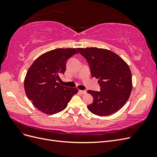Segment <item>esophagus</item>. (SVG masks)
<instances>
[{"label": "esophagus", "mask_w": 157, "mask_h": 157, "mask_svg": "<svg viewBox=\"0 0 157 157\" xmlns=\"http://www.w3.org/2000/svg\"><path fill=\"white\" fill-rule=\"evenodd\" d=\"M80 93H82V94H86V90H80L79 91Z\"/></svg>", "instance_id": "34e87169"}]
</instances>
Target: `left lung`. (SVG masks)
Listing matches in <instances>:
<instances>
[{"instance_id": "obj_1", "label": "left lung", "mask_w": 157, "mask_h": 157, "mask_svg": "<svg viewBox=\"0 0 157 157\" xmlns=\"http://www.w3.org/2000/svg\"><path fill=\"white\" fill-rule=\"evenodd\" d=\"M88 61L91 75L98 78L101 92L88 90L94 102L88 109L94 115H113L124 106L132 90V73L126 61L113 52L104 48H77Z\"/></svg>"}]
</instances>
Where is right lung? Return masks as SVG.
Here are the masks:
<instances>
[{"label": "right lung", "mask_w": 157, "mask_h": 157, "mask_svg": "<svg viewBox=\"0 0 157 157\" xmlns=\"http://www.w3.org/2000/svg\"><path fill=\"white\" fill-rule=\"evenodd\" d=\"M78 52L76 48H57L45 52L33 61L24 79L28 99L46 115L61 112L78 90L58 82L66 69V61Z\"/></svg>", "instance_id": "add662e5"}]
</instances>
